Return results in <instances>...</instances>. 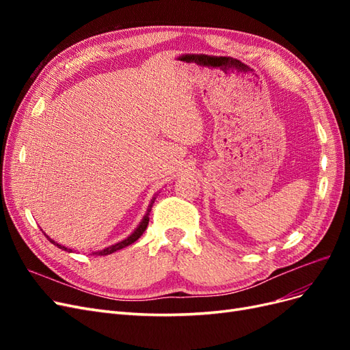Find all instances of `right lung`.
Here are the masks:
<instances>
[{
	"instance_id": "1",
	"label": "right lung",
	"mask_w": 350,
	"mask_h": 350,
	"mask_svg": "<svg viewBox=\"0 0 350 350\" xmlns=\"http://www.w3.org/2000/svg\"><path fill=\"white\" fill-rule=\"evenodd\" d=\"M153 203H154V200L152 201L150 207L147 208V213H146V216L143 217V220H142V224L139 225V228H137L129 238L124 239V241H121V242H118V243H115V245H111V247H108V248H105V250H102V251L94 252V254H96V256H108V254H112V252H115V251H118V250H122V248H125V247L131 245L133 242H135L137 239H139V238L143 235V232L146 230L147 225H149V215H150V211H152V206H153ZM46 238H48V237H46ZM49 241H51L52 243H54V245H57L58 248H62V250H66V251H71V250H68V248H66V247L59 245V243H55V241H52V239H49Z\"/></svg>"
}]
</instances>
